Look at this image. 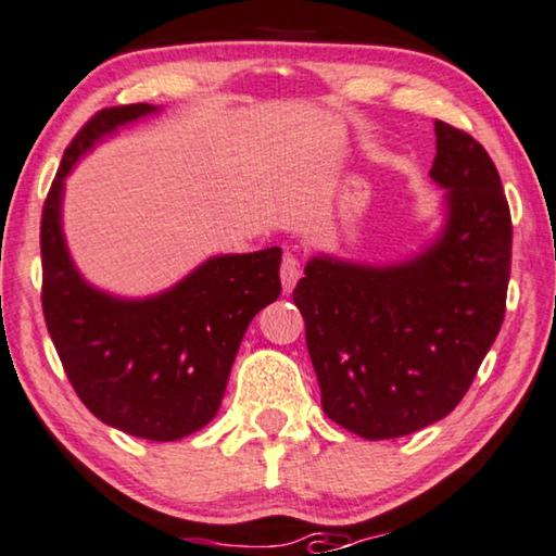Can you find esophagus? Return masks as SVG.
Listing matches in <instances>:
<instances>
[{
	"label": "esophagus",
	"mask_w": 556,
	"mask_h": 556,
	"mask_svg": "<svg viewBox=\"0 0 556 556\" xmlns=\"http://www.w3.org/2000/svg\"><path fill=\"white\" fill-rule=\"evenodd\" d=\"M300 262L294 260L292 254H287L285 260H281V267H279V277H281V289L289 294L296 285V279H300Z\"/></svg>",
	"instance_id": "1"
}]
</instances>
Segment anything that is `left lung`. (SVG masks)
Listing matches in <instances>:
<instances>
[{"instance_id":"1","label":"left lung","mask_w":556,"mask_h":556,"mask_svg":"<svg viewBox=\"0 0 556 556\" xmlns=\"http://www.w3.org/2000/svg\"><path fill=\"white\" fill-rule=\"evenodd\" d=\"M429 177L446 189L432 247L367 267L314 256L296 281L321 409L364 439L446 417L500 334L511 269V214L500 172L467 131L434 122Z\"/></svg>"}]
</instances>
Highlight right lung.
Masks as SVG:
<instances>
[{"instance_id":"1","label":"right lung","mask_w":556,"mask_h":556,"mask_svg":"<svg viewBox=\"0 0 556 556\" xmlns=\"http://www.w3.org/2000/svg\"><path fill=\"white\" fill-rule=\"evenodd\" d=\"M152 112L110 106L66 147L41 210V309L85 407L131 437L174 442L217 414L247 327L281 292V250L212 256L149 300H119L81 279L62 235L64 177L104 135Z\"/></svg>"}]
</instances>
